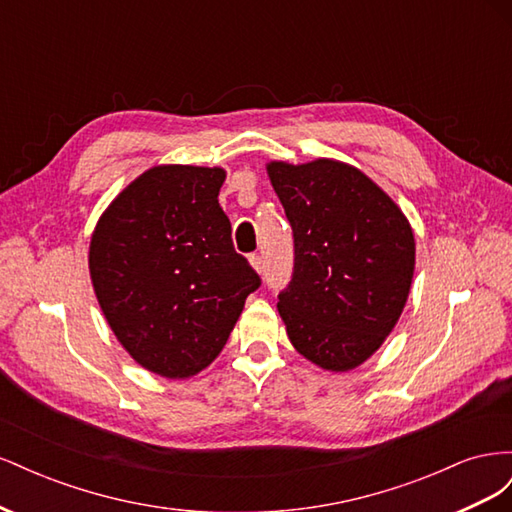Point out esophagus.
Wrapping results in <instances>:
<instances>
[{"mask_svg": "<svg viewBox=\"0 0 512 512\" xmlns=\"http://www.w3.org/2000/svg\"><path fill=\"white\" fill-rule=\"evenodd\" d=\"M247 260H250V267H252L256 273H262V269H265V265H262V258H260L258 254H252Z\"/></svg>", "mask_w": 512, "mask_h": 512, "instance_id": "esophagus-1", "label": "esophagus"}]
</instances>
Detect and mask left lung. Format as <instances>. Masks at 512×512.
<instances>
[{
    "label": "left lung",
    "mask_w": 512,
    "mask_h": 512,
    "mask_svg": "<svg viewBox=\"0 0 512 512\" xmlns=\"http://www.w3.org/2000/svg\"><path fill=\"white\" fill-rule=\"evenodd\" d=\"M267 175L294 232V273L277 301L290 344L324 371H352L404 312L416 262L412 226L352 164L271 160Z\"/></svg>",
    "instance_id": "8db88e82"
}]
</instances>
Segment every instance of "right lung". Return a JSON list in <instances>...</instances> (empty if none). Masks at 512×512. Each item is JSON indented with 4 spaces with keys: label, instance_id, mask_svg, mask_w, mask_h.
<instances>
[{
    "label": "right lung",
    "instance_id": "add662e5",
    "mask_svg": "<svg viewBox=\"0 0 512 512\" xmlns=\"http://www.w3.org/2000/svg\"><path fill=\"white\" fill-rule=\"evenodd\" d=\"M222 166L158 164L96 222L89 277L117 342L151 374L185 380L228 342L260 277L232 247Z\"/></svg>",
    "mask_w": 512,
    "mask_h": 512
}]
</instances>
